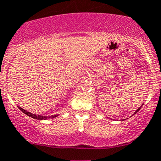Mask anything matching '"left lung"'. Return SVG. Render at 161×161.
<instances>
[{
  "instance_id": "8db88e82",
  "label": "left lung",
  "mask_w": 161,
  "mask_h": 161,
  "mask_svg": "<svg viewBox=\"0 0 161 161\" xmlns=\"http://www.w3.org/2000/svg\"><path fill=\"white\" fill-rule=\"evenodd\" d=\"M140 109H141V108H139L138 109H136V112H135V114H136V113H137L138 111H139V110H140Z\"/></svg>"
}]
</instances>
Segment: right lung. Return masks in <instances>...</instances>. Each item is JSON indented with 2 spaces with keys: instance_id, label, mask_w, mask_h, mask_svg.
I'll use <instances>...</instances> for the list:
<instances>
[{
  "instance_id": "obj_1",
  "label": "right lung",
  "mask_w": 161,
  "mask_h": 161,
  "mask_svg": "<svg viewBox=\"0 0 161 161\" xmlns=\"http://www.w3.org/2000/svg\"><path fill=\"white\" fill-rule=\"evenodd\" d=\"M18 108H19V109L22 111V112L24 113V114H25L26 115H28L29 117H30V118H33V119H38V120H43V119H54V118H56V117H58V115H52V116H42V115H36V114H32V113H30V112H27L26 110L23 109L22 108L20 107H19Z\"/></svg>"
}]
</instances>
